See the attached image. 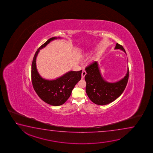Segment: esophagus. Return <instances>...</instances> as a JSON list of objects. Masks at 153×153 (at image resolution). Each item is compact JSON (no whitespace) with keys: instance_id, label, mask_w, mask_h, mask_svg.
I'll use <instances>...</instances> for the list:
<instances>
[{"instance_id":"1","label":"esophagus","mask_w":153,"mask_h":153,"mask_svg":"<svg viewBox=\"0 0 153 153\" xmlns=\"http://www.w3.org/2000/svg\"><path fill=\"white\" fill-rule=\"evenodd\" d=\"M85 74H86V72H85V70H83V71H82V74H81L82 78H85Z\"/></svg>"}]
</instances>
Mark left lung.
I'll return each mask as SVG.
<instances>
[{"mask_svg":"<svg viewBox=\"0 0 153 153\" xmlns=\"http://www.w3.org/2000/svg\"><path fill=\"white\" fill-rule=\"evenodd\" d=\"M115 49H120L126 53L124 48L117 43ZM86 87L85 91L91 101L97 105H106L116 100L124 91L127 85L129 76V70L124 78L116 82H107L101 75L98 63L94 61L85 68Z\"/></svg>","mask_w":153,"mask_h":153,"instance_id":"obj_1","label":"left lung"}]
</instances>
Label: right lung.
Wrapping results in <instances>:
<instances>
[{
    "label": "right lung",
    "mask_w": 153,
    "mask_h": 153,
    "mask_svg": "<svg viewBox=\"0 0 153 153\" xmlns=\"http://www.w3.org/2000/svg\"><path fill=\"white\" fill-rule=\"evenodd\" d=\"M57 39L50 38L39 48L34 55L31 65V81L34 90L42 100L53 106L61 105L68 100L75 85L80 80L82 73V70L70 71L52 80H46L39 74L36 59L39 50L46 47L50 42Z\"/></svg>",
    "instance_id": "add662e5"
}]
</instances>
